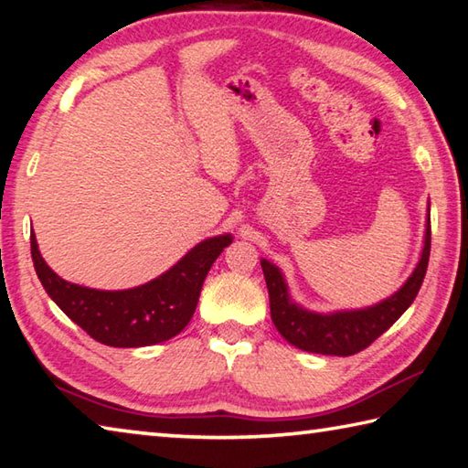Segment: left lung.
I'll use <instances>...</instances> for the list:
<instances>
[{
    "mask_svg": "<svg viewBox=\"0 0 468 468\" xmlns=\"http://www.w3.org/2000/svg\"><path fill=\"white\" fill-rule=\"evenodd\" d=\"M430 214H428V230L424 252L418 262L416 271L411 272L398 293L385 302L377 303L367 310L356 312H338L330 315L305 312L302 307L291 302L287 295V285L281 271L269 261H261L269 289L271 317L275 328L281 332L289 344L315 355H332V356H350L365 350L367 346L387 332L399 320L401 314L413 303L421 281L426 277L428 261H430Z\"/></svg>",
    "mask_w": 468,
    "mask_h": 468,
    "instance_id": "left-lung-1",
    "label": "left lung"
}]
</instances>
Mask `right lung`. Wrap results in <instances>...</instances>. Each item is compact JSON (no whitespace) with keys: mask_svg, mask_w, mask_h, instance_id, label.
<instances>
[{"mask_svg":"<svg viewBox=\"0 0 468 468\" xmlns=\"http://www.w3.org/2000/svg\"><path fill=\"white\" fill-rule=\"evenodd\" d=\"M228 244H232L228 234L207 238L151 283L97 291L67 283L52 272L40 257L37 236H30L34 269L52 302L93 340L116 348L151 346L177 336L196 312L207 271Z\"/></svg>","mask_w":468,"mask_h":468,"instance_id":"obj_1","label":"right lung"}]
</instances>
